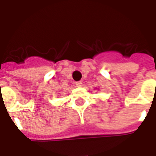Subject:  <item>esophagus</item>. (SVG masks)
I'll use <instances>...</instances> for the list:
<instances>
[{
    "instance_id": "34e87169",
    "label": "esophagus",
    "mask_w": 156,
    "mask_h": 156,
    "mask_svg": "<svg viewBox=\"0 0 156 156\" xmlns=\"http://www.w3.org/2000/svg\"><path fill=\"white\" fill-rule=\"evenodd\" d=\"M75 84H76V86H77V87H81V86H82V82L81 81L76 82V83H75Z\"/></svg>"
}]
</instances>
